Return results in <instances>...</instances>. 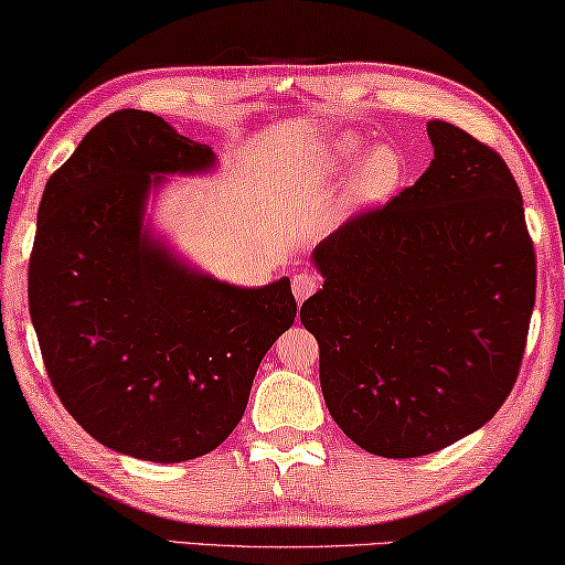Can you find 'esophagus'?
Segmentation results:
<instances>
[{
    "mask_svg": "<svg viewBox=\"0 0 565 565\" xmlns=\"http://www.w3.org/2000/svg\"><path fill=\"white\" fill-rule=\"evenodd\" d=\"M316 290H318V277L316 275H310V273L292 275V295H295V300H298V302L308 300Z\"/></svg>",
    "mask_w": 565,
    "mask_h": 565,
    "instance_id": "34e87169",
    "label": "esophagus"
}]
</instances>
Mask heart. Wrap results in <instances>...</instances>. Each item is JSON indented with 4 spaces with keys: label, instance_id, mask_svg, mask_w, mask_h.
Instances as JSON below:
<instances>
[{
    "label": "heart",
    "instance_id": "heart-1",
    "mask_svg": "<svg viewBox=\"0 0 565 565\" xmlns=\"http://www.w3.org/2000/svg\"><path fill=\"white\" fill-rule=\"evenodd\" d=\"M363 149V138L353 134L338 136L335 141L328 146L323 159H320V171L323 173H341L359 159ZM406 179V163L404 156L398 153L394 146H373L355 163L349 184H345L343 202L351 212L373 210V206L386 204L388 199L398 194Z\"/></svg>",
    "mask_w": 565,
    "mask_h": 565
}]
</instances>
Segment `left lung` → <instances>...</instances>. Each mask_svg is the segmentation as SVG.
I'll return each mask as SVG.
<instances>
[{"instance_id":"1","label":"left lung","mask_w":565,"mask_h":565,"mask_svg":"<svg viewBox=\"0 0 565 565\" xmlns=\"http://www.w3.org/2000/svg\"><path fill=\"white\" fill-rule=\"evenodd\" d=\"M434 159L392 202L312 249L323 288L300 320L320 349L338 427L406 459L490 422L513 388L535 306V253L508 163L447 120Z\"/></svg>"}]
</instances>
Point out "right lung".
<instances>
[{"instance_id":"add662e5","label":"right lung","mask_w":565,"mask_h":565,"mask_svg":"<svg viewBox=\"0 0 565 565\" xmlns=\"http://www.w3.org/2000/svg\"><path fill=\"white\" fill-rule=\"evenodd\" d=\"M214 167L210 146L126 108L90 128L42 194L28 275L42 361L73 419L120 455L169 465L220 447L298 316L288 277L216 280L143 222L163 177Z\"/></svg>"}]
</instances>
